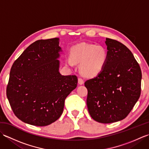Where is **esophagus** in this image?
Returning <instances> with one entry per match:
<instances>
[{
	"mask_svg": "<svg viewBox=\"0 0 149 149\" xmlns=\"http://www.w3.org/2000/svg\"><path fill=\"white\" fill-rule=\"evenodd\" d=\"M78 83H79V84H80V85L83 84H84V80L82 78H79L78 79Z\"/></svg>",
	"mask_w": 149,
	"mask_h": 149,
	"instance_id": "1",
	"label": "esophagus"
}]
</instances>
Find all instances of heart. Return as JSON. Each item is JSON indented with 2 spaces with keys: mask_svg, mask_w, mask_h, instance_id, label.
I'll return each mask as SVG.
<instances>
[{
  "mask_svg": "<svg viewBox=\"0 0 149 149\" xmlns=\"http://www.w3.org/2000/svg\"><path fill=\"white\" fill-rule=\"evenodd\" d=\"M107 59V52L101 45L82 43L73 47L70 58L66 62L70 66L80 63L81 74L88 77H93L102 72Z\"/></svg>",
  "mask_w": 149,
  "mask_h": 149,
  "instance_id": "heart-1",
  "label": "heart"
}]
</instances>
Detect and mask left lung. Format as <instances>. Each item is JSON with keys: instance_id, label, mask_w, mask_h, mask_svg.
Wrapping results in <instances>:
<instances>
[{"instance_id": "8db88e82", "label": "left lung", "mask_w": 149, "mask_h": 149, "mask_svg": "<svg viewBox=\"0 0 149 149\" xmlns=\"http://www.w3.org/2000/svg\"><path fill=\"white\" fill-rule=\"evenodd\" d=\"M107 59L102 72L85 82L88 112L95 121L109 123L124 119L141 93V71L127 47L106 38Z\"/></svg>"}]
</instances>
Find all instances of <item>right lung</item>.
<instances>
[{
  "label": "right lung",
  "mask_w": 149,
  "mask_h": 149,
  "mask_svg": "<svg viewBox=\"0 0 149 149\" xmlns=\"http://www.w3.org/2000/svg\"><path fill=\"white\" fill-rule=\"evenodd\" d=\"M59 38L31 44L12 65L6 95L22 122L46 126L62 115L65 100L77 85L76 75L59 73Z\"/></svg>",
  "instance_id": "right-lung-1"
}]
</instances>
